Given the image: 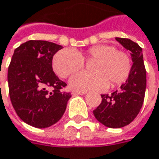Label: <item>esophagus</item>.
Wrapping results in <instances>:
<instances>
[{"mask_svg":"<svg viewBox=\"0 0 159 159\" xmlns=\"http://www.w3.org/2000/svg\"><path fill=\"white\" fill-rule=\"evenodd\" d=\"M86 92H80V91H73L72 95H78V94H84Z\"/></svg>","mask_w":159,"mask_h":159,"instance_id":"1","label":"esophagus"}]
</instances>
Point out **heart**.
Masks as SVG:
<instances>
[{"label": "heart", "mask_w": 159, "mask_h": 159, "mask_svg": "<svg viewBox=\"0 0 159 159\" xmlns=\"http://www.w3.org/2000/svg\"><path fill=\"white\" fill-rule=\"evenodd\" d=\"M93 73H78L71 77L73 89L85 92L101 91L108 85L113 87L122 84L131 71V58L127 52L118 50L112 45H95L84 52H74L64 48L53 57L52 66L60 77L66 78L84 68V61H93Z\"/></svg>", "instance_id": "1"}]
</instances>
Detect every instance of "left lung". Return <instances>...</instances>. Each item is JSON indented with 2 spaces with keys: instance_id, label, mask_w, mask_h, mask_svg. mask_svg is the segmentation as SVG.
Instances as JSON below:
<instances>
[{
  "instance_id": "8db88e82",
  "label": "left lung",
  "mask_w": 159,
  "mask_h": 159,
  "mask_svg": "<svg viewBox=\"0 0 159 159\" xmlns=\"http://www.w3.org/2000/svg\"><path fill=\"white\" fill-rule=\"evenodd\" d=\"M116 40L130 51L131 71L120 90L111 94H101L102 102L93 111L98 121L112 129L122 128L133 121L142 107L147 85L142 48L129 39L116 38Z\"/></svg>"
}]
</instances>
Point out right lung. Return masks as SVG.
Instances as JSON below:
<instances>
[{"mask_svg":"<svg viewBox=\"0 0 159 159\" xmlns=\"http://www.w3.org/2000/svg\"><path fill=\"white\" fill-rule=\"evenodd\" d=\"M63 48L45 40H29L14 50L8 69L9 94L16 113L35 128L57 123L66 111L70 93L52 68L54 55Z\"/></svg>","mask_w":159,"mask_h":159,"instance_id":"obj_1","label":"right lung"}]
</instances>
